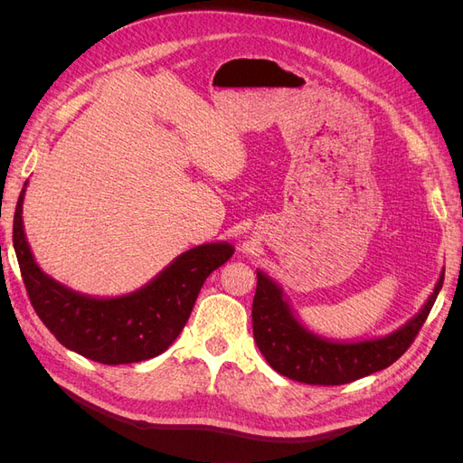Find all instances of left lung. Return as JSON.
<instances>
[{"label":"left lung","instance_id":"obj_1","mask_svg":"<svg viewBox=\"0 0 463 463\" xmlns=\"http://www.w3.org/2000/svg\"><path fill=\"white\" fill-rule=\"evenodd\" d=\"M444 284L440 272L429 299L405 325L384 335L330 340L307 328L272 276L257 270L253 335L269 365L291 381L338 386L390 367L411 345Z\"/></svg>","mask_w":463,"mask_h":463}]
</instances>
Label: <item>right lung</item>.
I'll return each instance as SVG.
<instances>
[{"mask_svg": "<svg viewBox=\"0 0 463 463\" xmlns=\"http://www.w3.org/2000/svg\"><path fill=\"white\" fill-rule=\"evenodd\" d=\"M26 181L13 218V247L36 315L61 345L104 363L146 361L164 354L184 330L204 279L228 262L235 247L213 241L175 257L148 284L116 298L75 291L40 269L23 226Z\"/></svg>", "mask_w": 463, "mask_h": 463, "instance_id": "obj_1", "label": "right lung"}]
</instances>
